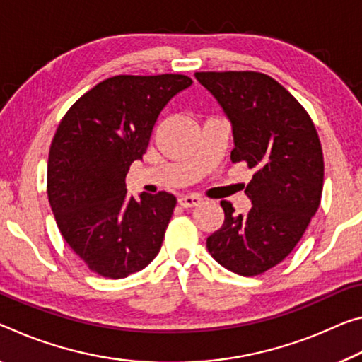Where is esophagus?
<instances>
[{"mask_svg": "<svg viewBox=\"0 0 362 362\" xmlns=\"http://www.w3.org/2000/svg\"><path fill=\"white\" fill-rule=\"evenodd\" d=\"M203 199L197 197V194H185V197L179 198V204L182 208H197V206L202 204Z\"/></svg>", "mask_w": 362, "mask_h": 362, "instance_id": "1", "label": "esophagus"}]
</instances>
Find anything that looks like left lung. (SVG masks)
<instances>
[{"mask_svg": "<svg viewBox=\"0 0 362 362\" xmlns=\"http://www.w3.org/2000/svg\"><path fill=\"white\" fill-rule=\"evenodd\" d=\"M232 124V163L255 170L246 185L251 209L235 214L221 202L222 227L206 240L228 271L253 277L288 256L317 211L324 156L306 109L277 80L261 72H197Z\"/></svg>", "mask_w": 362, "mask_h": 362, "instance_id": "obj_1", "label": "left lung"}]
</instances>
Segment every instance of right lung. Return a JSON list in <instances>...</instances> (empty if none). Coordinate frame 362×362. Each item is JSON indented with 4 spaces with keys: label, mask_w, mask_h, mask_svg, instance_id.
<instances>
[{
    "label": "right lung",
    "mask_w": 362,
    "mask_h": 362,
    "mask_svg": "<svg viewBox=\"0 0 362 362\" xmlns=\"http://www.w3.org/2000/svg\"><path fill=\"white\" fill-rule=\"evenodd\" d=\"M193 83L180 74L116 76L74 103L48 158V199L62 238L90 271L124 279L163 245L177 199L129 197L125 177L145 154L164 106Z\"/></svg>",
    "instance_id": "obj_1"
}]
</instances>
